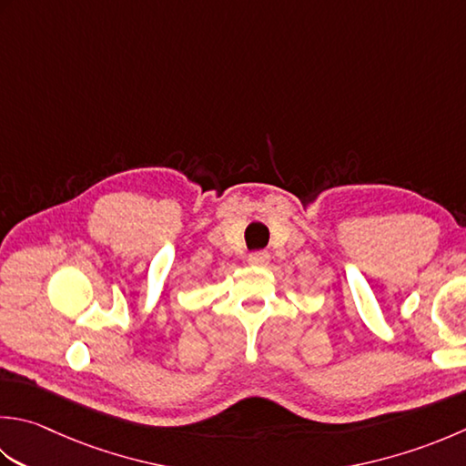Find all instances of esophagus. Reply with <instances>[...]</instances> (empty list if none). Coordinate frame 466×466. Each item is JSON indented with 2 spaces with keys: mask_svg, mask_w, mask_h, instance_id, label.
<instances>
[{
  "mask_svg": "<svg viewBox=\"0 0 466 466\" xmlns=\"http://www.w3.org/2000/svg\"><path fill=\"white\" fill-rule=\"evenodd\" d=\"M270 260V254L267 250H258V252H252L248 257V262L252 264H267Z\"/></svg>",
  "mask_w": 466,
  "mask_h": 466,
  "instance_id": "obj_1",
  "label": "esophagus"
}]
</instances>
